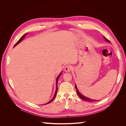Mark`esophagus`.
<instances>
[{
	"instance_id": "esophagus-1",
	"label": "esophagus",
	"mask_w": 126,
	"mask_h": 126,
	"mask_svg": "<svg viewBox=\"0 0 126 126\" xmlns=\"http://www.w3.org/2000/svg\"><path fill=\"white\" fill-rule=\"evenodd\" d=\"M64 70L66 72H69L71 70V66L70 65H67L64 67Z\"/></svg>"
}]
</instances>
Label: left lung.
Returning a JSON list of instances; mask_svg holds the SVG:
<instances>
[{
    "label": "left lung",
    "instance_id": "obj_1",
    "mask_svg": "<svg viewBox=\"0 0 126 126\" xmlns=\"http://www.w3.org/2000/svg\"><path fill=\"white\" fill-rule=\"evenodd\" d=\"M104 39H105V40H106V41L109 42V43H110V41L108 39H107L104 36ZM75 88H76V91H77V93L78 95L79 96V97L81 99L86 100V101H96V100H94V99H90V98H88V97H85V96H83V95H82V94H81L80 93V92L78 91V89H77V86H76V85H75Z\"/></svg>",
    "mask_w": 126,
    "mask_h": 126
}]
</instances>
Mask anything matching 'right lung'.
Instances as JSON below:
<instances>
[{
	"label": "right lung",
	"instance_id": "obj_1",
	"mask_svg": "<svg viewBox=\"0 0 126 126\" xmlns=\"http://www.w3.org/2000/svg\"><path fill=\"white\" fill-rule=\"evenodd\" d=\"M27 33H25V35H24L23 36H22L21 37V38L19 39V40L17 42V43H16V44H15V46H14V47H15V46H16L17 45H18L19 43H20V42L22 40H23L24 39V38H25V36L27 35ZM62 72H61V73L59 74V75L58 76V77H57V79H56V91H55V94H54V97H53V98H52V99H51L50 101H49L48 102H47V104H46H46H49V103H50V102H51L53 100H54V99H55V97H56V94H57V90H58V87H57V84H58V79H59V78L60 77V75H62Z\"/></svg>",
	"mask_w": 126,
	"mask_h": 126
}]
</instances>
